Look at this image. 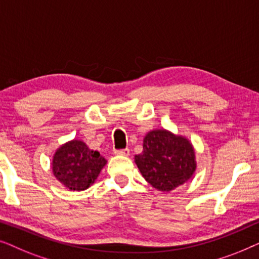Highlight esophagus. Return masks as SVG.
I'll use <instances>...</instances> for the list:
<instances>
[{"mask_svg":"<svg viewBox=\"0 0 259 259\" xmlns=\"http://www.w3.org/2000/svg\"><path fill=\"white\" fill-rule=\"evenodd\" d=\"M114 154L118 155H130V150L128 148H122V150H114Z\"/></svg>","mask_w":259,"mask_h":259,"instance_id":"1","label":"esophagus"}]
</instances>
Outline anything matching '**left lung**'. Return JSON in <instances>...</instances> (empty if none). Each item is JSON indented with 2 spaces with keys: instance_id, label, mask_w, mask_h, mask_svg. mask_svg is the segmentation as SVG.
Segmentation results:
<instances>
[{
  "instance_id": "left-lung-1",
  "label": "left lung",
  "mask_w": 259,
  "mask_h": 259,
  "mask_svg": "<svg viewBox=\"0 0 259 259\" xmlns=\"http://www.w3.org/2000/svg\"><path fill=\"white\" fill-rule=\"evenodd\" d=\"M144 151L136 164L146 182L162 192L175 190L196 171V155L186 138L166 130L151 131L144 138Z\"/></svg>"
}]
</instances>
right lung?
<instances>
[{"label": "right lung", "mask_w": 259, "mask_h": 259, "mask_svg": "<svg viewBox=\"0 0 259 259\" xmlns=\"http://www.w3.org/2000/svg\"><path fill=\"white\" fill-rule=\"evenodd\" d=\"M106 162L98 151H92L83 141L74 139L58 148L53 157L52 169L67 189L83 191L95 182Z\"/></svg>", "instance_id": "1"}]
</instances>
